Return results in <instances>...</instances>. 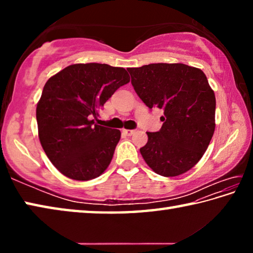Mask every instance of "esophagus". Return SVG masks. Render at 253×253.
<instances>
[{
    "mask_svg": "<svg viewBox=\"0 0 253 253\" xmlns=\"http://www.w3.org/2000/svg\"><path fill=\"white\" fill-rule=\"evenodd\" d=\"M134 132H135L134 129H123V134L126 136H131Z\"/></svg>",
    "mask_w": 253,
    "mask_h": 253,
    "instance_id": "34e87169",
    "label": "esophagus"
}]
</instances>
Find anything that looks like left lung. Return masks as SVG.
<instances>
[{
    "label": "left lung",
    "instance_id": "8db88e82",
    "mask_svg": "<svg viewBox=\"0 0 253 253\" xmlns=\"http://www.w3.org/2000/svg\"><path fill=\"white\" fill-rule=\"evenodd\" d=\"M127 70L144 104L164 110L162 128L147 131V143L139 149L144 161L165 177L190 170L204 155L215 129V95L207 76L184 63H151Z\"/></svg>",
    "mask_w": 253,
    "mask_h": 253
}]
</instances>
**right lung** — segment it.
Returning a JSON list of instances; mask_svg holds the SVG:
<instances>
[{
    "instance_id": "1",
    "label": "right lung",
    "mask_w": 253,
    "mask_h": 253,
    "mask_svg": "<svg viewBox=\"0 0 253 253\" xmlns=\"http://www.w3.org/2000/svg\"><path fill=\"white\" fill-rule=\"evenodd\" d=\"M130 81L124 68L76 63L46 81L37 105L41 146L60 173L76 181L96 178L108 168L121 130L92 117L119 87Z\"/></svg>"
}]
</instances>
